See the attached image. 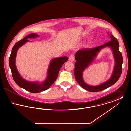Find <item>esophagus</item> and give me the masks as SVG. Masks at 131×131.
<instances>
[{"label": "esophagus", "instance_id": "esophagus-1", "mask_svg": "<svg viewBox=\"0 0 131 131\" xmlns=\"http://www.w3.org/2000/svg\"><path fill=\"white\" fill-rule=\"evenodd\" d=\"M69 60L72 62L75 60V57L74 56V55L71 54L69 56Z\"/></svg>", "mask_w": 131, "mask_h": 131}]
</instances>
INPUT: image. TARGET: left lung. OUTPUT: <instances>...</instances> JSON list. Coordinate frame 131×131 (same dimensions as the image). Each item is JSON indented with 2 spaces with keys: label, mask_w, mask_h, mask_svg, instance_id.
I'll return each instance as SVG.
<instances>
[{
  "label": "left lung",
  "mask_w": 131,
  "mask_h": 131,
  "mask_svg": "<svg viewBox=\"0 0 131 131\" xmlns=\"http://www.w3.org/2000/svg\"><path fill=\"white\" fill-rule=\"evenodd\" d=\"M110 38L111 41L106 44L92 49L86 48L79 50L75 53V59L77 60L75 64V80L81 87L89 92H98L110 87L118 80L121 74L123 58L121 53L119 50L118 41L112 34H111ZM106 46H109L112 49L115 57V65L112 75L108 81L99 86H91L88 85L83 80L82 73L88 65L92 62L94 58L100 50Z\"/></svg>",
  "instance_id": "8db88e82"
}]
</instances>
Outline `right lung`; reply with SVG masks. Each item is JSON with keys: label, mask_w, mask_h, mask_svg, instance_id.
Segmentation results:
<instances>
[{"label": "right lung", "mask_w": 131, "mask_h": 131, "mask_svg": "<svg viewBox=\"0 0 131 131\" xmlns=\"http://www.w3.org/2000/svg\"><path fill=\"white\" fill-rule=\"evenodd\" d=\"M38 36V34L31 33L16 43L13 47L11 54L9 59V66L14 81L19 87L33 93H37L49 88L56 81L59 71L63 65L68 60V57L66 56L53 58L50 63L46 80L42 83L37 82L28 81L24 80L19 75L16 68L15 60L17 52L19 48L29 41L28 40L29 38H35Z\"/></svg>", "instance_id": "right-lung-1"}]
</instances>
